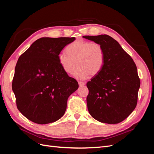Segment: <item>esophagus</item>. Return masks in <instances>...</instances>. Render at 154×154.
I'll return each instance as SVG.
<instances>
[{
  "instance_id": "1",
  "label": "esophagus",
  "mask_w": 154,
  "mask_h": 154,
  "mask_svg": "<svg viewBox=\"0 0 154 154\" xmlns=\"http://www.w3.org/2000/svg\"><path fill=\"white\" fill-rule=\"evenodd\" d=\"M78 84H79V85H80V87H82L83 85H85V82H78Z\"/></svg>"
}]
</instances>
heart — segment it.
I'll list each match as a JSON object with an SVG mask.
<instances>
[{"instance_id":"b5f03b06","label":"heart","mask_w":154,"mask_h":154,"mask_svg":"<svg viewBox=\"0 0 154 154\" xmlns=\"http://www.w3.org/2000/svg\"><path fill=\"white\" fill-rule=\"evenodd\" d=\"M66 51L67 53L61 52L58 56L60 66L67 74H72L78 66L74 75L80 80L97 75L104 66L105 52L98 43L77 40L70 44Z\"/></svg>"}]
</instances>
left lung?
Masks as SVG:
<instances>
[{"instance_id": "left-lung-1", "label": "left lung", "mask_w": 154, "mask_h": 154, "mask_svg": "<svg viewBox=\"0 0 154 154\" xmlns=\"http://www.w3.org/2000/svg\"><path fill=\"white\" fill-rule=\"evenodd\" d=\"M103 46L104 66L88 82V110L101 123L117 124L131 114L137 103L140 79L133 59L117 41L107 35L83 36Z\"/></svg>"}]
</instances>
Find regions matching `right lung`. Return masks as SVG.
<instances>
[{"instance_id": "add662e5", "label": "right lung", "mask_w": 154, "mask_h": 154, "mask_svg": "<svg viewBox=\"0 0 154 154\" xmlns=\"http://www.w3.org/2000/svg\"><path fill=\"white\" fill-rule=\"evenodd\" d=\"M74 37L36 40L20 55L12 82L17 109L37 124L56 122L64 115L69 96L78 88V82L69 76L58 56Z\"/></svg>"}]
</instances>
